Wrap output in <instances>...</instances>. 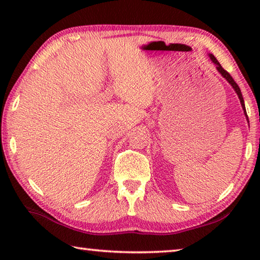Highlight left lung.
<instances>
[{
    "label": "left lung",
    "mask_w": 260,
    "mask_h": 260,
    "mask_svg": "<svg viewBox=\"0 0 260 260\" xmlns=\"http://www.w3.org/2000/svg\"><path fill=\"white\" fill-rule=\"evenodd\" d=\"M210 56V59L213 61V63L215 64V67H217V70H218V72L221 74V76L226 79V80L231 83V86L234 88V90H235V93L237 94V96H239V99H240V102H241V105H242V108H243V110H244V114L246 116V111H245V105H244V100H243V96H242V93H241V89H240V87L237 86V83L234 81V79L232 78V76L230 73H228L226 70H223L222 69V67L221 65H220V63L219 61L217 60V58H215V57L212 55V54H210L209 55ZM246 118H248V116H246Z\"/></svg>",
    "instance_id": "8db88e82"
}]
</instances>
